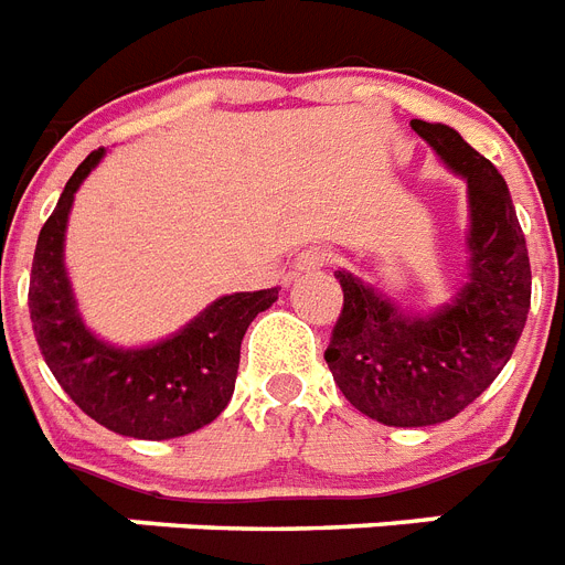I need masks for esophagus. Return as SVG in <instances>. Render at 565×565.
Wrapping results in <instances>:
<instances>
[{
  "mask_svg": "<svg viewBox=\"0 0 565 565\" xmlns=\"http://www.w3.org/2000/svg\"><path fill=\"white\" fill-rule=\"evenodd\" d=\"M326 265H329V254H326L323 248H309L297 256L294 268H297L300 274H311V271H320V268H326Z\"/></svg>",
  "mask_w": 565,
  "mask_h": 565,
  "instance_id": "34e87169",
  "label": "esophagus"
}]
</instances>
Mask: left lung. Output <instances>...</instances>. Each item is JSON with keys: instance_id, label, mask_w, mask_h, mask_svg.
I'll list each match as a JSON object with an SVG mask.
<instances>
[{"instance_id": "obj_1", "label": "left lung", "mask_w": 565, "mask_h": 565, "mask_svg": "<svg viewBox=\"0 0 565 565\" xmlns=\"http://www.w3.org/2000/svg\"><path fill=\"white\" fill-rule=\"evenodd\" d=\"M409 126L468 179L470 282L450 306L416 317L352 274H334L343 309L326 363L349 404L390 427H427L459 416L514 355L531 309L529 248L500 170L450 126Z\"/></svg>"}]
</instances>
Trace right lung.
Listing matches in <instances>:
<instances>
[{"instance_id": "obj_1", "label": "right lung", "mask_w": 565, "mask_h": 565, "mask_svg": "<svg viewBox=\"0 0 565 565\" xmlns=\"http://www.w3.org/2000/svg\"><path fill=\"white\" fill-rule=\"evenodd\" d=\"M104 158L95 149L65 184L36 239L28 309L36 347L65 395L106 430L132 439H175L210 424L236 386L242 338L277 288L222 297L179 334L147 349H115L83 326L63 265V236L74 193Z\"/></svg>"}]
</instances>
